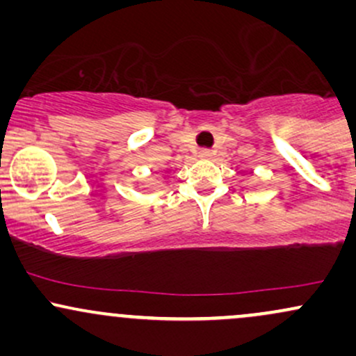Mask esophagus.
<instances>
[{"instance_id": "esophagus-1", "label": "esophagus", "mask_w": 356, "mask_h": 356, "mask_svg": "<svg viewBox=\"0 0 356 356\" xmlns=\"http://www.w3.org/2000/svg\"><path fill=\"white\" fill-rule=\"evenodd\" d=\"M199 157H201V159H211L212 152L209 149H201V150H199Z\"/></svg>"}]
</instances>
